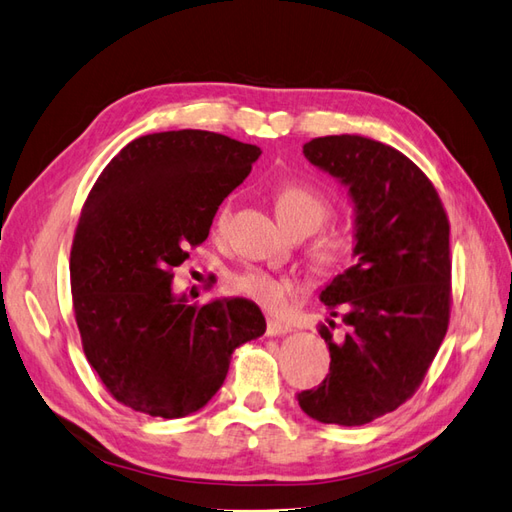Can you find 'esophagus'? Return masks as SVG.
<instances>
[{"label": "esophagus", "mask_w": 512, "mask_h": 512, "mask_svg": "<svg viewBox=\"0 0 512 512\" xmlns=\"http://www.w3.org/2000/svg\"><path fill=\"white\" fill-rule=\"evenodd\" d=\"M290 331H292V326H290V324H283V322H279V320L268 318V324H266V335H285V333H290Z\"/></svg>", "instance_id": "obj_1"}]
</instances>
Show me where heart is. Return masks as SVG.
<instances>
[{
  "label": "heart",
  "instance_id": "b5f03b06",
  "mask_svg": "<svg viewBox=\"0 0 512 512\" xmlns=\"http://www.w3.org/2000/svg\"><path fill=\"white\" fill-rule=\"evenodd\" d=\"M233 214V201L227 199L218 207L214 225L216 229H225L229 225ZM331 214L329 201L320 196L316 190L307 186H285L277 194V216L285 229H307L309 233L318 231L326 218ZM350 248V235L346 231H335L324 238L313 248V268L318 272H329L342 264ZM233 290L240 292L248 298H253L255 303L264 305L272 311H281L287 300L294 294V285L283 279L274 277V274L261 272V270H246L242 274H235Z\"/></svg>",
  "mask_w": 512,
  "mask_h": 512
}]
</instances>
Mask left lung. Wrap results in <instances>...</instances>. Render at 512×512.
Returning <instances> with one entry per match:
<instances>
[{"mask_svg":"<svg viewBox=\"0 0 512 512\" xmlns=\"http://www.w3.org/2000/svg\"><path fill=\"white\" fill-rule=\"evenodd\" d=\"M303 153L348 188L357 261L320 292L331 368L296 400L322 424L363 426L413 396L448 331L450 222L428 177L389 144L342 134ZM339 312L347 331L335 338Z\"/></svg>","mask_w":512,"mask_h":512,"instance_id":"obj_1","label":"left lung"}]
</instances>
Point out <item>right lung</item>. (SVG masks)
Wrapping results in <instances>:
<instances>
[{
    "label": "right lung",
    "mask_w": 512,
    "mask_h": 512,
    "mask_svg": "<svg viewBox=\"0 0 512 512\" xmlns=\"http://www.w3.org/2000/svg\"><path fill=\"white\" fill-rule=\"evenodd\" d=\"M259 155L214 131H162L131 140L90 190L71 248L73 309L88 363L129 409L164 419L203 409L233 350L266 333L253 300L196 307L173 290V268L207 240Z\"/></svg>",
    "instance_id": "add662e5"
}]
</instances>
